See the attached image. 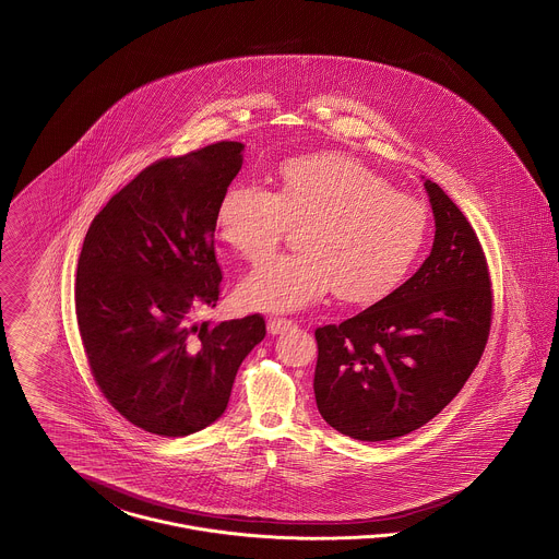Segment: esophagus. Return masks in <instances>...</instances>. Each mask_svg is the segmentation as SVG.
Masks as SVG:
<instances>
[{
    "instance_id": "1",
    "label": "esophagus",
    "mask_w": 559,
    "mask_h": 559,
    "mask_svg": "<svg viewBox=\"0 0 559 559\" xmlns=\"http://www.w3.org/2000/svg\"><path fill=\"white\" fill-rule=\"evenodd\" d=\"M266 328H269L271 334H282V332H286L288 328H293V320H286V318H269Z\"/></svg>"
}]
</instances>
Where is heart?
Returning <instances> with one entry per match:
<instances>
[{"label":"heart","mask_w":559,"mask_h":559,"mask_svg":"<svg viewBox=\"0 0 559 559\" xmlns=\"http://www.w3.org/2000/svg\"><path fill=\"white\" fill-rule=\"evenodd\" d=\"M302 225L300 252L280 254L239 284V302L296 311L334 290L368 305L395 290L418 259L427 210L357 159L316 153L282 164L275 191L229 185L216 206V234L248 263H261L290 225Z\"/></svg>","instance_id":"heart-1"}]
</instances>
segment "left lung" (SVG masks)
<instances>
[{
    "instance_id": "8db88e82",
    "label": "left lung",
    "mask_w": 559,
    "mask_h": 559,
    "mask_svg": "<svg viewBox=\"0 0 559 559\" xmlns=\"http://www.w3.org/2000/svg\"><path fill=\"white\" fill-rule=\"evenodd\" d=\"M425 189L436 216L427 261L366 311L316 330L318 411L353 440H395L429 423L488 343L492 282L481 243L436 182Z\"/></svg>"
}]
</instances>
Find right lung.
<instances>
[{"mask_svg": "<svg viewBox=\"0 0 559 559\" xmlns=\"http://www.w3.org/2000/svg\"><path fill=\"white\" fill-rule=\"evenodd\" d=\"M241 151L221 141L157 159L94 216L82 246L75 316L90 372L126 420L155 436L212 425L265 338L261 313L191 322L221 294L216 206Z\"/></svg>", "mask_w": 559, "mask_h": 559, "instance_id": "1", "label": "right lung"}]
</instances>
